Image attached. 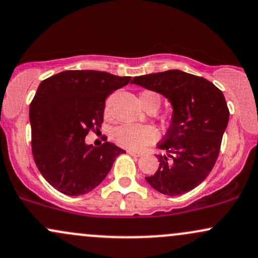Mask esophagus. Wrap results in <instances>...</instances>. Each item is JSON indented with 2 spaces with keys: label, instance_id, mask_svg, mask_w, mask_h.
Wrapping results in <instances>:
<instances>
[{
  "label": "esophagus",
  "instance_id": "1",
  "mask_svg": "<svg viewBox=\"0 0 258 258\" xmlns=\"http://www.w3.org/2000/svg\"><path fill=\"white\" fill-rule=\"evenodd\" d=\"M126 152H128L130 156H134V157H140V156H143V153H141V152L132 151V150H128V151H126Z\"/></svg>",
  "mask_w": 258,
  "mask_h": 258
}]
</instances>
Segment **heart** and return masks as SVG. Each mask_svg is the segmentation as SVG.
I'll use <instances>...</instances> for the list:
<instances>
[{
	"mask_svg": "<svg viewBox=\"0 0 258 258\" xmlns=\"http://www.w3.org/2000/svg\"><path fill=\"white\" fill-rule=\"evenodd\" d=\"M140 102L144 108L149 106H156L158 108L161 105V96L157 92L144 91L140 95ZM113 140L120 146L130 150H140L147 145L157 140V130L150 125H132L124 124L117 126L112 133Z\"/></svg>",
	"mask_w": 258,
	"mask_h": 258,
	"instance_id": "obj_1",
	"label": "heart"
}]
</instances>
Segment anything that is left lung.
I'll use <instances>...</instances> for the list:
<instances>
[{
    "label": "left lung",
    "instance_id": "obj_1",
    "mask_svg": "<svg viewBox=\"0 0 258 258\" xmlns=\"http://www.w3.org/2000/svg\"><path fill=\"white\" fill-rule=\"evenodd\" d=\"M132 83L163 95L173 106L169 129L158 144L167 155L157 156V172L145 179L164 195H183L215 167L229 120L224 95L205 78L178 69L135 77Z\"/></svg>",
    "mask_w": 258,
    "mask_h": 258
}]
</instances>
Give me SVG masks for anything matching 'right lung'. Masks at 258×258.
<instances>
[{
    "label": "right lung",
    "instance_id": "1",
    "mask_svg": "<svg viewBox=\"0 0 258 258\" xmlns=\"http://www.w3.org/2000/svg\"><path fill=\"white\" fill-rule=\"evenodd\" d=\"M130 77L97 71H66L42 80L30 103L31 150L37 169L54 189L69 196L90 192L124 150L114 144H85L103 121L106 98Z\"/></svg>",
    "mask_w": 258,
    "mask_h": 258
}]
</instances>
